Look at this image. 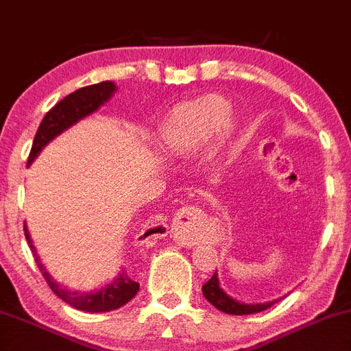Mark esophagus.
I'll return each mask as SVG.
<instances>
[{
    "mask_svg": "<svg viewBox=\"0 0 351 351\" xmlns=\"http://www.w3.org/2000/svg\"><path fill=\"white\" fill-rule=\"evenodd\" d=\"M193 243H196V241H193V240H187V245H193Z\"/></svg>",
    "mask_w": 351,
    "mask_h": 351,
    "instance_id": "esophagus-1",
    "label": "esophagus"
}]
</instances>
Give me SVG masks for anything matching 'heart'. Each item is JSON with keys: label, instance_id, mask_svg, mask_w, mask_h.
I'll return each instance as SVG.
<instances>
[{"label": "heart", "instance_id": "1", "mask_svg": "<svg viewBox=\"0 0 351 351\" xmlns=\"http://www.w3.org/2000/svg\"><path fill=\"white\" fill-rule=\"evenodd\" d=\"M231 117L233 106L230 101L221 96H204L177 108L160 125L158 138L165 149H199L216 133H225Z\"/></svg>", "mask_w": 351, "mask_h": 351}]
</instances>
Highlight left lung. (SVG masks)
<instances>
[{
    "mask_svg": "<svg viewBox=\"0 0 351 351\" xmlns=\"http://www.w3.org/2000/svg\"><path fill=\"white\" fill-rule=\"evenodd\" d=\"M202 295L215 306L216 309L223 311L226 314H234V316H243V314H254L260 311L269 309L270 306L276 304V301L269 302H258V304H247V302H240L233 299L231 295L226 294L221 287H219L218 272L213 274L211 279L202 285Z\"/></svg>",
    "mask_w": 351,
    "mask_h": 351,
    "instance_id": "left-lung-1",
    "label": "left lung"
}]
</instances>
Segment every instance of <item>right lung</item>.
<instances>
[{"mask_svg": "<svg viewBox=\"0 0 351 351\" xmlns=\"http://www.w3.org/2000/svg\"><path fill=\"white\" fill-rule=\"evenodd\" d=\"M117 91V86L111 81H103L99 84L86 86V88L77 89V91L71 93V95L64 97L62 101L56 104L49 113L43 117L37 130V135L34 138V145H32L30 155H28V165L38 157V154L43 150V147L49 142H52L57 135L66 132L72 125H75L82 118L89 117L95 111L99 110L111 96ZM25 238L28 241L32 254H34L35 262H37L38 269H40L42 276L45 277L47 284L52 289L56 295H59L64 302H67L72 308L79 311H88V313H106V311H113L125 306L126 302L132 301L138 292L140 284L135 280L130 279L126 270H121L120 276L113 280V282L106 284L101 287L99 291L95 292H77V291H69V289L62 287L50 277L47 269L40 262V256L37 255V250L34 247L30 233H28L27 226H25Z\"/></svg>", "mask_w": 351, "mask_h": 351, "instance_id": "obj_1", "label": "right lung"}]
</instances>
